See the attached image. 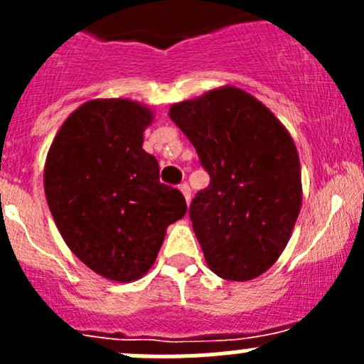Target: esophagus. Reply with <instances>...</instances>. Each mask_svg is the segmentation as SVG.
<instances>
[{
	"label": "esophagus",
	"instance_id": "34e87169",
	"mask_svg": "<svg viewBox=\"0 0 364 364\" xmlns=\"http://www.w3.org/2000/svg\"><path fill=\"white\" fill-rule=\"evenodd\" d=\"M179 192L183 193V197H185L186 203H190V197H192V190H190L188 185H181L179 186Z\"/></svg>",
	"mask_w": 364,
	"mask_h": 364
}]
</instances>
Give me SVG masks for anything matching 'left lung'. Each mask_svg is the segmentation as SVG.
Masks as SVG:
<instances>
[{"instance_id":"left-lung-1","label":"left lung","mask_w":364,"mask_h":364,"mask_svg":"<svg viewBox=\"0 0 364 364\" xmlns=\"http://www.w3.org/2000/svg\"><path fill=\"white\" fill-rule=\"evenodd\" d=\"M168 116L211 178L190 205L208 267L232 282L260 277L287 247L303 203L294 139L262 102L229 84L172 104Z\"/></svg>"}]
</instances>
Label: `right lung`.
Wrapping results in <instances>:
<instances>
[{"instance_id": "add662e5", "label": "right lung", "mask_w": 364, "mask_h": 364, "mask_svg": "<svg viewBox=\"0 0 364 364\" xmlns=\"http://www.w3.org/2000/svg\"><path fill=\"white\" fill-rule=\"evenodd\" d=\"M155 112L130 98H95L61 124L47 151L43 190L67 247L91 271L130 284L155 264L165 232L186 213L142 149Z\"/></svg>"}]
</instances>
